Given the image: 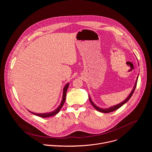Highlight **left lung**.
<instances>
[{"label": "left lung", "mask_w": 152, "mask_h": 152, "mask_svg": "<svg viewBox=\"0 0 152 152\" xmlns=\"http://www.w3.org/2000/svg\"><path fill=\"white\" fill-rule=\"evenodd\" d=\"M138 77H139V75H138V76H137V80H136L134 86L133 87V89H132V92H130L129 95L127 97V98H126V99H125V100H124V101L123 102H122L121 103H120V104H118V105H115V106L111 107L108 108H99V107H97L96 105H95V104H94V103L93 102V101L91 100V98H90V97L89 96V101H90L91 104L92 105V106L95 108V109H96L98 111H99V112H102V113H110V112H113V111H115V110H117L118 109H119L120 107H121L123 105H124L126 102H127L129 100V99L131 98L132 95H133V92H134V89H135L136 87V84H137V82Z\"/></svg>", "instance_id": "left-lung-1"}]
</instances>
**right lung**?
<instances>
[{"label": "right lung", "mask_w": 152, "mask_h": 152, "mask_svg": "<svg viewBox=\"0 0 152 152\" xmlns=\"http://www.w3.org/2000/svg\"><path fill=\"white\" fill-rule=\"evenodd\" d=\"M68 86H69V83H67V84L65 85L64 88V89H63V94L62 101H61V104H60V106H59L55 110L52 111V112H51L43 113H34V112H30V111H29L30 112L33 113V114L35 115H37V116H40V117H42V118H44L50 117V116H53V115H55L57 114V113L59 112L60 110L63 107V105H64V102H65V97H66V91H67V89H68Z\"/></svg>", "instance_id": "1"}]
</instances>
